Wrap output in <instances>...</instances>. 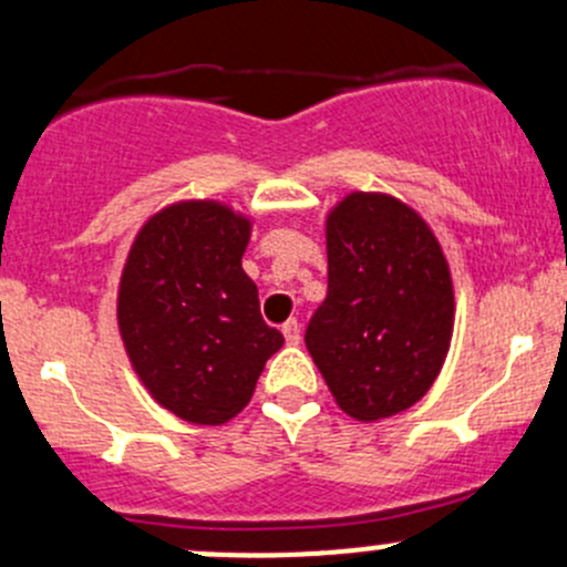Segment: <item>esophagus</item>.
Instances as JSON below:
<instances>
[{
    "label": "esophagus",
    "mask_w": 567,
    "mask_h": 567,
    "mask_svg": "<svg viewBox=\"0 0 567 567\" xmlns=\"http://www.w3.org/2000/svg\"><path fill=\"white\" fill-rule=\"evenodd\" d=\"M282 333H285V341H288V344H298V341H301V322L288 320L282 326Z\"/></svg>",
    "instance_id": "1"
}]
</instances>
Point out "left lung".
<instances>
[{
	"label": "left lung",
	"mask_w": 567,
	"mask_h": 567,
	"mask_svg": "<svg viewBox=\"0 0 567 567\" xmlns=\"http://www.w3.org/2000/svg\"><path fill=\"white\" fill-rule=\"evenodd\" d=\"M328 296L307 350L344 414L374 422L431 390L455 328L446 255L425 217L382 190H352L326 217Z\"/></svg>",
	"instance_id": "8db88e82"
}]
</instances>
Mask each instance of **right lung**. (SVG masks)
Listing matches in <instances>:
<instances>
[{"label":"right lung","instance_id":"add662e5","mask_svg":"<svg viewBox=\"0 0 567 567\" xmlns=\"http://www.w3.org/2000/svg\"><path fill=\"white\" fill-rule=\"evenodd\" d=\"M250 234V215L183 198L142 223L123 264L117 331L128 363L153 401L190 425L234 420L285 344L241 269Z\"/></svg>","mask_w":567,"mask_h":567}]
</instances>
